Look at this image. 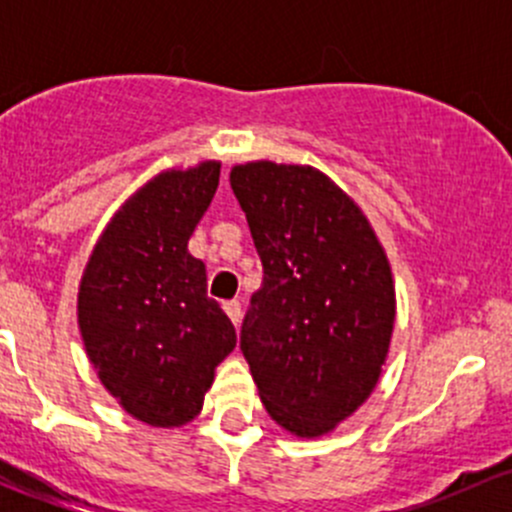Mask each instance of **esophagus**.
<instances>
[{
  "instance_id": "34e87169",
  "label": "esophagus",
  "mask_w": 512,
  "mask_h": 512,
  "mask_svg": "<svg viewBox=\"0 0 512 512\" xmlns=\"http://www.w3.org/2000/svg\"><path fill=\"white\" fill-rule=\"evenodd\" d=\"M223 309L227 312V317L232 319V324H240V319H242V304L237 302V299H230V302H225L223 304Z\"/></svg>"
}]
</instances>
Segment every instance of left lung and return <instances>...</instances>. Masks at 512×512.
<instances>
[{
	"label": "left lung",
	"instance_id": "8db88e82",
	"mask_svg": "<svg viewBox=\"0 0 512 512\" xmlns=\"http://www.w3.org/2000/svg\"><path fill=\"white\" fill-rule=\"evenodd\" d=\"M230 185L262 260L240 349L267 414L324 436L381 376L396 319L389 260L359 205L312 165H235Z\"/></svg>",
	"mask_w": 512,
	"mask_h": 512
}]
</instances>
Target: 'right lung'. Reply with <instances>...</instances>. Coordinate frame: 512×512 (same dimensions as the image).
<instances>
[{"mask_svg": "<svg viewBox=\"0 0 512 512\" xmlns=\"http://www.w3.org/2000/svg\"><path fill=\"white\" fill-rule=\"evenodd\" d=\"M220 183V163L165 170L121 205L79 287V329L108 394L148 426H183L203 409L215 366L235 349L227 314L188 252Z\"/></svg>", "mask_w": 512, "mask_h": 512, "instance_id": "1", "label": "right lung"}]
</instances>
